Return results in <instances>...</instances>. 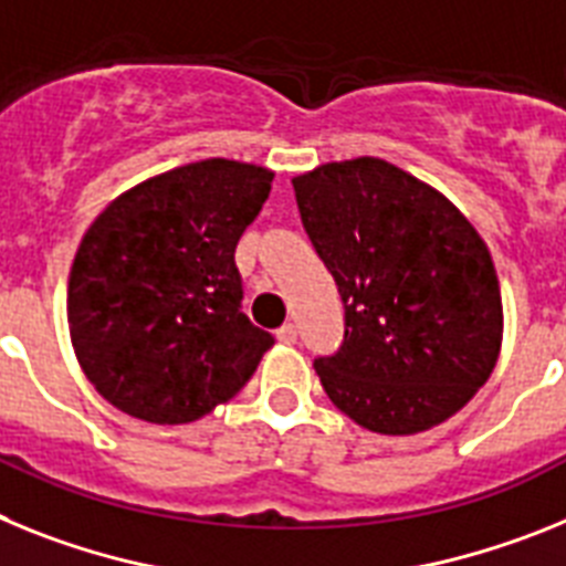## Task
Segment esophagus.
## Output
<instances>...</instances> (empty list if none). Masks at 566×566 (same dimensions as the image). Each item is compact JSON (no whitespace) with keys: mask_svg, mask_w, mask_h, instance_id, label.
<instances>
[{"mask_svg":"<svg viewBox=\"0 0 566 566\" xmlns=\"http://www.w3.org/2000/svg\"><path fill=\"white\" fill-rule=\"evenodd\" d=\"M279 342L282 344H296V324H282V327H279Z\"/></svg>","mask_w":566,"mask_h":566,"instance_id":"1","label":"esophagus"}]
</instances>
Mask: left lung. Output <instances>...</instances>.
I'll return each instance as SVG.
<instances>
[{"label":"left lung","instance_id":"left-lung-1","mask_svg":"<svg viewBox=\"0 0 566 566\" xmlns=\"http://www.w3.org/2000/svg\"><path fill=\"white\" fill-rule=\"evenodd\" d=\"M293 190L344 304L342 347L313 361L324 392L385 436L450 419L501 350V290L484 239L439 190L373 156L316 167Z\"/></svg>","mask_w":566,"mask_h":566}]
</instances>
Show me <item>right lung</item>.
<instances>
[{
	"label": "right lung",
	"mask_w": 566,
	"mask_h": 566,
	"mask_svg": "<svg viewBox=\"0 0 566 566\" xmlns=\"http://www.w3.org/2000/svg\"><path fill=\"white\" fill-rule=\"evenodd\" d=\"M270 181L268 167L205 159L96 216L67 279V324L102 399L150 424H188L248 385L273 336L242 313L233 255Z\"/></svg>",
	"instance_id": "obj_1"
}]
</instances>
